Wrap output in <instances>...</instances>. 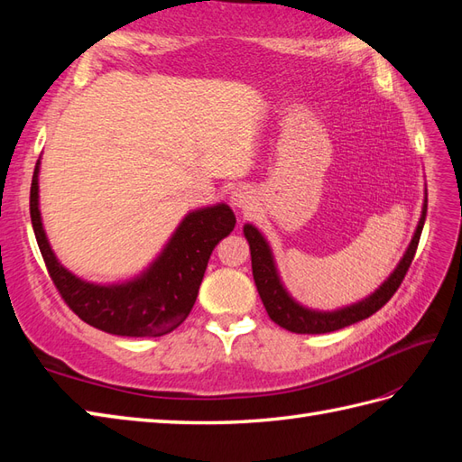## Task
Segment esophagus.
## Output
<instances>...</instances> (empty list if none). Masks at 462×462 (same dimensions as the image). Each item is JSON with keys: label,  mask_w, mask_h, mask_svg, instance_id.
<instances>
[{"label": "esophagus", "mask_w": 462, "mask_h": 462, "mask_svg": "<svg viewBox=\"0 0 462 462\" xmlns=\"http://www.w3.org/2000/svg\"><path fill=\"white\" fill-rule=\"evenodd\" d=\"M230 202L236 206V208L240 210H248L254 206V196H252V190L248 189V186H236L230 192Z\"/></svg>", "instance_id": "34e87169"}]
</instances>
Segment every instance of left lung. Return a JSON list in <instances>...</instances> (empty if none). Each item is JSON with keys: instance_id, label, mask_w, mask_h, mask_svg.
I'll return each instance as SVG.
<instances>
[{"instance_id": "obj_1", "label": "left lung", "mask_w": 462, "mask_h": 462, "mask_svg": "<svg viewBox=\"0 0 462 462\" xmlns=\"http://www.w3.org/2000/svg\"><path fill=\"white\" fill-rule=\"evenodd\" d=\"M425 216H427V199L423 204V212H420L417 230L413 234V240H411L407 252L397 263L393 273H391V276L383 282L369 298L361 300L357 303H351V306L336 310V311L310 310V308H303L301 303L293 300L280 280L276 262H273L272 250L268 246L266 238L262 236L256 226L252 224L244 226V236H246L250 244V254H252L254 282H256L258 293L270 319L276 321L280 328L288 329L291 333H329L373 316V313L381 310L391 298H393V293L399 290L401 282H403L411 262L415 258L420 232H423V226H425Z\"/></svg>"}]
</instances>
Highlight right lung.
<instances>
[{
  "label": "right lung",
  "mask_w": 462,
  "mask_h": 462,
  "mask_svg": "<svg viewBox=\"0 0 462 462\" xmlns=\"http://www.w3.org/2000/svg\"><path fill=\"white\" fill-rule=\"evenodd\" d=\"M29 212L49 276L67 306L89 326L125 337H161L179 328L199 296L212 250L236 226V216L224 202L192 210L141 276L101 286L63 268L49 246L39 212V161L29 194Z\"/></svg>",
  "instance_id": "obj_1"
}]
</instances>
